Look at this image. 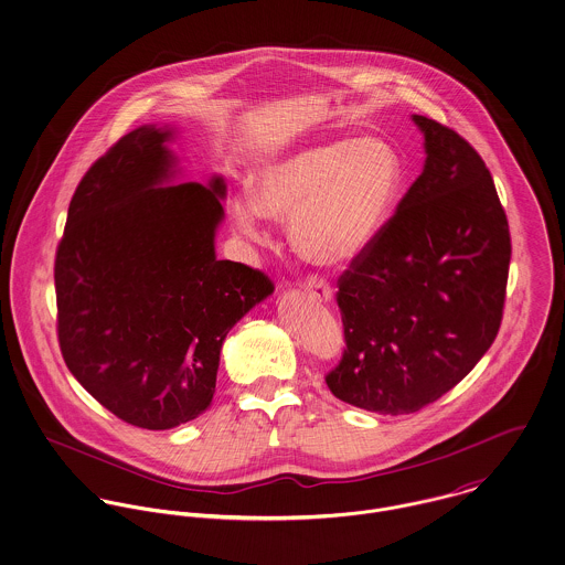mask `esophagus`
I'll list each match as a JSON object with an SVG mask.
<instances>
[{
	"label": "esophagus",
	"mask_w": 565,
	"mask_h": 565,
	"mask_svg": "<svg viewBox=\"0 0 565 565\" xmlns=\"http://www.w3.org/2000/svg\"><path fill=\"white\" fill-rule=\"evenodd\" d=\"M305 295L318 303H329L333 299V290L329 288V284L324 279L318 277H309L303 284Z\"/></svg>",
	"instance_id": "1"
}]
</instances>
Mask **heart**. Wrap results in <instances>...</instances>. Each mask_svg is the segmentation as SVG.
Wrapping results in <instances>:
<instances>
[{"label": "heart", "instance_id": "heart-1", "mask_svg": "<svg viewBox=\"0 0 565 565\" xmlns=\"http://www.w3.org/2000/svg\"><path fill=\"white\" fill-rule=\"evenodd\" d=\"M404 161L381 137L309 143L268 161L254 193L230 202L236 227L264 243V218H290V238L305 260L340 266L381 236L399 200Z\"/></svg>", "mask_w": 565, "mask_h": 565}]
</instances>
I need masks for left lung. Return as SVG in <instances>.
Returning a JSON list of instances; mask_svg holds the SVG:
<instances>
[{"label": "left lung", "instance_id": "1", "mask_svg": "<svg viewBox=\"0 0 565 565\" xmlns=\"http://www.w3.org/2000/svg\"><path fill=\"white\" fill-rule=\"evenodd\" d=\"M424 172L372 247L338 279L347 348L327 385L381 415L454 390L492 347L512 258L492 175L456 130L413 116Z\"/></svg>", "mask_w": 565, "mask_h": 565}]
</instances>
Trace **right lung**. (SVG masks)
<instances>
[{"instance_id": "add662e5", "label": "right lung", "mask_w": 565, "mask_h": 565, "mask_svg": "<svg viewBox=\"0 0 565 565\" xmlns=\"http://www.w3.org/2000/svg\"><path fill=\"white\" fill-rule=\"evenodd\" d=\"M174 129L146 125L82 178L55 254L57 340L71 374L118 419L170 430L202 415L227 331L273 290L217 260L225 182H178Z\"/></svg>"}]
</instances>
